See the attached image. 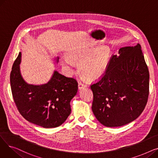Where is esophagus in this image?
Listing matches in <instances>:
<instances>
[{"mask_svg": "<svg viewBox=\"0 0 158 158\" xmlns=\"http://www.w3.org/2000/svg\"><path fill=\"white\" fill-rule=\"evenodd\" d=\"M87 87V86L86 85H85L83 82H79L78 83V88H79V89H81L82 88H86Z\"/></svg>", "mask_w": 158, "mask_h": 158, "instance_id": "obj_1", "label": "esophagus"}]
</instances>
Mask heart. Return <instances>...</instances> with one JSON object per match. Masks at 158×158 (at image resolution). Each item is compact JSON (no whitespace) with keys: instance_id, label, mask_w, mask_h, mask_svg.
<instances>
[{"instance_id":"b5f03b06","label":"heart","mask_w":158,"mask_h":158,"mask_svg":"<svg viewBox=\"0 0 158 158\" xmlns=\"http://www.w3.org/2000/svg\"><path fill=\"white\" fill-rule=\"evenodd\" d=\"M111 58L110 47H78L68 52V57L61 59V64L65 73L71 76L76 69V63L81 73L89 81L101 79L108 69Z\"/></svg>"}]
</instances>
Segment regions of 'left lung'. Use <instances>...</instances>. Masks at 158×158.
I'll return each instance as SVG.
<instances>
[{
    "label": "left lung",
    "instance_id": "8db88e82",
    "mask_svg": "<svg viewBox=\"0 0 158 158\" xmlns=\"http://www.w3.org/2000/svg\"><path fill=\"white\" fill-rule=\"evenodd\" d=\"M91 89L92 111L102 125L120 127L136 120L145 109L149 89V72L140 45L120 48Z\"/></svg>",
    "mask_w": 158,
    "mask_h": 158
}]
</instances>
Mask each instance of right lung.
<instances>
[{"label":"right lung","mask_w":158,"mask_h":158,"mask_svg":"<svg viewBox=\"0 0 158 158\" xmlns=\"http://www.w3.org/2000/svg\"><path fill=\"white\" fill-rule=\"evenodd\" d=\"M21 59L20 52L10 74L12 95L20 113L29 122L44 128L61 126L71 113L70 101L77 95V82L54 70L47 83L28 84L20 72ZM54 60L57 63L59 57Z\"/></svg>","instance_id":"obj_1"}]
</instances>
